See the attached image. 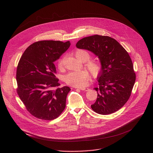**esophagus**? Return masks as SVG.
Instances as JSON below:
<instances>
[{
    "instance_id": "34e87169",
    "label": "esophagus",
    "mask_w": 153,
    "mask_h": 153,
    "mask_svg": "<svg viewBox=\"0 0 153 153\" xmlns=\"http://www.w3.org/2000/svg\"><path fill=\"white\" fill-rule=\"evenodd\" d=\"M78 89H79L82 91H87L89 89L88 88H78Z\"/></svg>"
}]
</instances>
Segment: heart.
<instances>
[{"label": "heart", "instance_id": "b5f03b06", "mask_svg": "<svg viewBox=\"0 0 153 153\" xmlns=\"http://www.w3.org/2000/svg\"><path fill=\"white\" fill-rule=\"evenodd\" d=\"M74 55L81 62H85L84 65L94 76H98L101 69V62L95 59H89L90 54L84 49L76 50ZM64 58L58 60V66L59 69L63 68ZM89 79V74L87 70L84 69L78 72H70L65 76V81L68 85L75 87H82L86 85Z\"/></svg>", "mask_w": 153, "mask_h": 153}]
</instances>
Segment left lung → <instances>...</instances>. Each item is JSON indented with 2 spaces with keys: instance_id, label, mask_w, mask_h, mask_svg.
Masks as SVG:
<instances>
[{
  "instance_id": "obj_1",
  "label": "left lung",
  "mask_w": 153,
  "mask_h": 153,
  "mask_svg": "<svg viewBox=\"0 0 153 153\" xmlns=\"http://www.w3.org/2000/svg\"><path fill=\"white\" fill-rule=\"evenodd\" d=\"M76 46L87 49L98 56L101 71L97 79L98 87L95 102L91 108L101 115H107L122 108L131 96L135 81V73L127 51L115 39L95 35L79 40Z\"/></svg>"
}]
</instances>
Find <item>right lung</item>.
Masks as SVG:
<instances>
[{
    "mask_svg": "<svg viewBox=\"0 0 153 153\" xmlns=\"http://www.w3.org/2000/svg\"><path fill=\"white\" fill-rule=\"evenodd\" d=\"M70 42L40 41L22 55L16 70L17 93L28 112L43 120L58 118L66 107L70 88L59 87L53 62L65 52Z\"/></svg>",
    "mask_w": 153,
    "mask_h": 153,
    "instance_id": "1",
    "label": "right lung"
}]
</instances>
